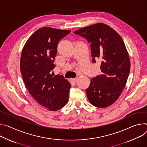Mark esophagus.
<instances>
[{
  "mask_svg": "<svg viewBox=\"0 0 147 147\" xmlns=\"http://www.w3.org/2000/svg\"><path fill=\"white\" fill-rule=\"evenodd\" d=\"M77 80H78V78H73V79H72V80L73 81V82H76V81H77Z\"/></svg>",
  "mask_w": 147,
  "mask_h": 147,
  "instance_id": "1",
  "label": "esophagus"
}]
</instances>
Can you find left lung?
I'll return each mask as SVG.
<instances>
[{
	"label": "left lung",
	"instance_id": "obj_1",
	"mask_svg": "<svg viewBox=\"0 0 147 147\" xmlns=\"http://www.w3.org/2000/svg\"><path fill=\"white\" fill-rule=\"evenodd\" d=\"M74 32L90 43L93 62L97 58L102 60L100 68L103 74L91 79L86 93L93 106L107 107L118 99L129 74L130 60L124 42L115 30L101 23Z\"/></svg>",
	"mask_w": 147,
	"mask_h": 147
}]
</instances>
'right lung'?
Here are the masks:
<instances>
[{
	"mask_svg": "<svg viewBox=\"0 0 147 147\" xmlns=\"http://www.w3.org/2000/svg\"><path fill=\"white\" fill-rule=\"evenodd\" d=\"M70 30L44 27L37 30L24 44L20 71L25 85L34 99L50 111H57L68 102L71 85L62 75H54V59L61 39Z\"/></svg>",
	"mask_w": 147,
	"mask_h": 147,
	"instance_id": "1",
	"label": "right lung"
}]
</instances>
